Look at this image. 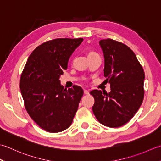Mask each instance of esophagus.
I'll return each instance as SVG.
<instances>
[{"label":"esophagus","mask_w":161,"mask_h":161,"mask_svg":"<svg viewBox=\"0 0 161 161\" xmlns=\"http://www.w3.org/2000/svg\"><path fill=\"white\" fill-rule=\"evenodd\" d=\"M84 94H90V90H84Z\"/></svg>","instance_id":"obj_1"}]
</instances>
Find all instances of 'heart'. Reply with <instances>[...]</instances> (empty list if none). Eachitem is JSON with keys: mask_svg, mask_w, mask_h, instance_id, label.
<instances>
[{"mask_svg": "<svg viewBox=\"0 0 161 161\" xmlns=\"http://www.w3.org/2000/svg\"><path fill=\"white\" fill-rule=\"evenodd\" d=\"M93 53H93V52H91V53H89V55H91V54H93Z\"/></svg>", "mask_w": 161, "mask_h": 161, "instance_id": "b5f03b06", "label": "heart"}]
</instances>
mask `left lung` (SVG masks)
Masks as SVG:
<instances>
[{
	"mask_svg": "<svg viewBox=\"0 0 161 161\" xmlns=\"http://www.w3.org/2000/svg\"><path fill=\"white\" fill-rule=\"evenodd\" d=\"M104 56V76L109 93L94 90L92 110L103 125L116 128L131 119L144 98L145 72L136 55L126 45L111 39L99 41Z\"/></svg>",
	"mask_w": 161,
	"mask_h": 161,
	"instance_id": "8db88e82",
	"label": "left lung"
}]
</instances>
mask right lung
<instances>
[{
    "instance_id": "add662e5",
    "label": "right lung",
    "mask_w": 161,
    "mask_h": 161,
    "mask_svg": "<svg viewBox=\"0 0 161 161\" xmlns=\"http://www.w3.org/2000/svg\"><path fill=\"white\" fill-rule=\"evenodd\" d=\"M83 38H60L44 42L29 56L20 79L25 108L42 129L64 130L76 114L83 90L77 85L64 89L60 77Z\"/></svg>"
}]
</instances>
